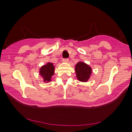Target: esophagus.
Listing matches in <instances>:
<instances>
[{
    "mask_svg": "<svg viewBox=\"0 0 132 132\" xmlns=\"http://www.w3.org/2000/svg\"><path fill=\"white\" fill-rule=\"evenodd\" d=\"M63 62H64V63H68V62L69 61V60H68V58L63 59Z\"/></svg>",
    "mask_w": 132,
    "mask_h": 132,
    "instance_id": "34e87169",
    "label": "esophagus"
}]
</instances>
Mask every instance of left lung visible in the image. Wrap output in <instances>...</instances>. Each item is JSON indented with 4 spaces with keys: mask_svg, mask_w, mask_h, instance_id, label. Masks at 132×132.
Wrapping results in <instances>:
<instances>
[{
    "mask_svg": "<svg viewBox=\"0 0 132 132\" xmlns=\"http://www.w3.org/2000/svg\"><path fill=\"white\" fill-rule=\"evenodd\" d=\"M76 77L79 81L87 82L90 78L92 73V69L89 65L84 62H78L75 66Z\"/></svg>",
    "mask_w": 132,
    "mask_h": 132,
    "instance_id": "8db88e82",
    "label": "left lung"
}]
</instances>
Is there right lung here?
Masks as SVG:
<instances>
[{
  "label": "right lung",
  "mask_w": 132,
  "mask_h": 132,
  "mask_svg": "<svg viewBox=\"0 0 132 132\" xmlns=\"http://www.w3.org/2000/svg\"><path fill=\"white\" fill-rule=\"evenodd\" d=\"M40 75L43 78V81L48 82L51 81V77L54 73V66L53 63H48L42 66L40 69Z\"/></svg>",
  "instance_id": "right-lung-1"
}]
</instances>
